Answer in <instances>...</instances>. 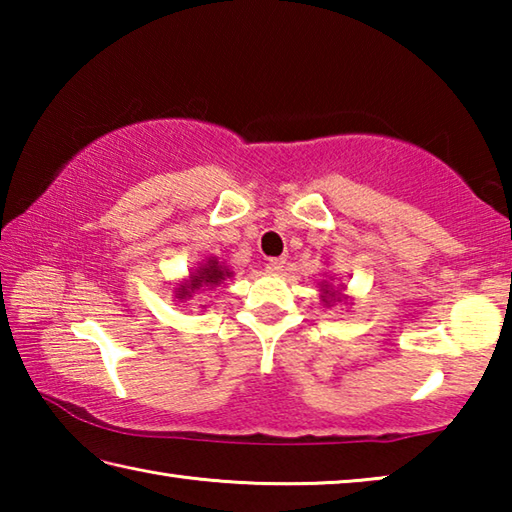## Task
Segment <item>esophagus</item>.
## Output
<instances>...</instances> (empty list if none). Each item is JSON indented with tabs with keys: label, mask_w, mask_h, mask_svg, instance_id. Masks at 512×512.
I'll return each instance as SVG.
<instances>
[{
	"label": "esophagus",
	"mask_w": 512,
	"mask_h": 512,
	"mask_svg": "<svg viewBox=\"0 0 512 512\" xmlns=\"http://www.w3.org/2000/svg\"><path fill=\"white\" fill-rule=\"evenodd\" d=\"M284 259L282 257H271V259H266L264 262V268H266V273H282L284 271Z\"/></svg>",
	"instance_id": "34e87169"
}]
</instances>
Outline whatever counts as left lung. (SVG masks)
Returning a JSON list of instances; mask_svg holds the SVG:
<instances>
[{
  "label": "left lung",
  "instance_id": "obj_1",
  "mask_svg": "<svg viewBox=\"0 0 512 512\" xmlns=\"http://www.w3.org/2000/svg\"><path fill=\"white\" fill-rule=\"evenodd\" d=\"M341 289H343V287H341ZM320 293H323V296H320V298H323V302H327V305H336V302L345 300L343 293H341V291H336L329 282H323V284H320Z\"/></svg>",
  "mask_w": 512,
  "mask_h": 512
}]
</instances>
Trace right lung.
Returning <instances> with one entry per match:
<instances>
[{
    "label": "right lung",
    "instance_id": "1",
    "mask_svg": "<svg viewBox=\"0 0 512 512\" xmlns=\"http://www.w3.org/2000/svg\"><path fill=\"white\" fill-rule=\"evenodd\" d=\"M225 277H232V271L228 266H223L219 259L210 257L196 268L194 273H189V280H185L180 287L176 289V298L183 302L194 296L196 291H205V289H214L216 284H221Z\"/></svg>",
    "mask_w": 512,
    "mask_h": 512
}]
</instances>
